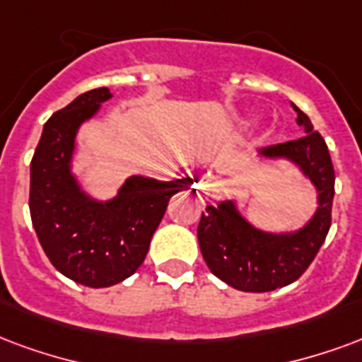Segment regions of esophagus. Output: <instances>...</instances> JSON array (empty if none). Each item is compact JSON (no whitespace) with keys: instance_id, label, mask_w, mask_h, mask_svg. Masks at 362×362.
Instances as JSON below:
<instances>
[{"instance_id":"esophagus-1","label":"esophagus","mask_w":362,"mask_h":362,"mask_svg":"<svg viewBox=\"0 0 362 362\" xmlns=\"http://www.w3.org/2000/svg\"><path fill=\"white\" fill-rule=\"evenodd\" d=\"M197 189H199V195L202 197H211V195H215L216 192V182L211 178V176H203L197 182Z\"/></svg>"}]
</instances>
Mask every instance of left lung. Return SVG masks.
I'll return each instance as SVG.
<instances>
[{
    "label": "left lung",
    "mask_w": 362,
    "mask_h": 362,
    "mask_svg": "<svg viewBox=\"0 0 362 362\" xmlns=\"http://www.w3.org/2000/svg\"><path fill=\"white\" fill-rule=\"evenodd\" d=\"M291 107L305 136L263 147L257 155L272 163H290L310 182L317 192V209L309 221L296 230L270 232L249 221L235 199H224L218 205H207L197 226L209 270L240 291L263 293L296 282L309 269L330 230L336 178L328 146L309 117L296 103Z\"/></svg>",
    "instance_id": "left-lung-1"
}]
</instances>
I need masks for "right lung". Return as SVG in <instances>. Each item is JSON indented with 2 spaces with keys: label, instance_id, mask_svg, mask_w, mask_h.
I'll list each match as a JSON object with an SVG mask.
<instances>
[{
  "label": "right lung",
  "instance_id": "right-lung-1",
  "mask_svg": "<svg viewBox=\"0 0 362 362\" xmlns=\"http://www.w3.org/2000/svg\"><path fill=\"white\" fill-rule=\"evenodd\" d=\"M111 98L109 88H95L57 111L44 124L30 163V216L40 243L61 274L88 288H109L132 276L170 197L197 180L132 174L109 199L86 192L74 173L76 136Z\"/></svg>",
  "mask_w": 362,
  "mask_h": 362
}]
</instances>
